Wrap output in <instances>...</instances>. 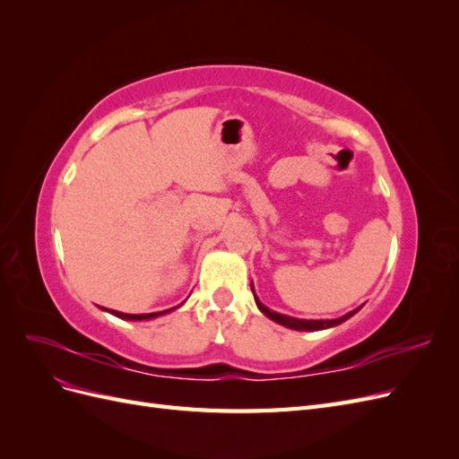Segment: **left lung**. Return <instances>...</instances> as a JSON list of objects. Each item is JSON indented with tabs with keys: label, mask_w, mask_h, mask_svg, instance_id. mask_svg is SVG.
I'll return each mask as SVG.
<instances>
[{
	"label": "left lung",
	"mask_w": 459,
	"mask_h": 459,
	"mask_svg": "<svg viewBox=\"0 0 459 459\" xmlns=\"http://www.w3.org/2000/svg\"><path fill=\"white\" fill-rule=\"evenodd\" d=\"M251 289H253V285H251ZM253 295H255V289H253ZM255 302H256L258 310H260L264 316H268L270 319H273L275 324L285 325V327L295 329V331H319V329L335 327V325L346 322V319L352 317V316L359 310V308H356V310L349 312V314L342 316V317H337V319H299V317H290V316H285V314H277V312L270 310L268 307H264V304L258 300L256 295H255Z\"/></svg>",
	"instance_id": "obj_1"
}]
</instances>
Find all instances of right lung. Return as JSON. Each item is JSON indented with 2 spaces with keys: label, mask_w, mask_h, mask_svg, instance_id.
<instances>
[{
  "label": "right lung",
  "mask_w": 459,
  "mask_h": 459,
  "mask_svg": "<svg viewBox=\"0 0 459 459\" xmlns=\"http://www.w3.org/2000/svg\"><path fill=\"white\" fill-rule=\"evenodd\" d=\"M179 307H182V304H179ZM103 310H107V308H103ZM174 308H169V310H162V312H152V314H122V312H117V310H107V312H110L113 316H117V317H120V319H134V322H142V319H151V317H157V316H162V314H169V312H172Z\"/></svg>",
  "instance_id": "add662e5"
}]
</instances>
